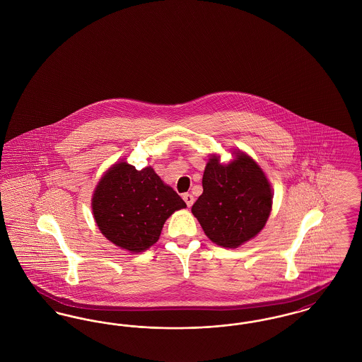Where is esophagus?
Here are the masks:
<instances>
[{"label":"esophagus","mask_w":362,"mask_h":362,"mask_svg":"<svg viewBox=\"0 0 362 362\" xmlns=\"http://www.w3.org/2000/svg\"><path fill=\"white\" fill-rule=\"evenodd\" d=\"M182 199L185 200V203H187V206H188V207H192V204H193L194 199H193V196H192L190 193H184V194H182Z\"/></svg>","instance_id":"34e87169"}]
</instances>
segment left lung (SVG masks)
Segmentation results:
<instances>
[{"label":"left lung","mask_w":362,"mask_h":362,"mask_svg":"<svg viewBox=\"0 0 362 362\" xmlns=\"http://www.w3.org/2000/svg\"><path fill=\"white\" fill-rule=\"evenodd\" d=\"M272 207L266 174L245 153L228 165L212 156L203 174V193L192 206L209 240L223 247H237L264 228Z\"/></svg>","instance_id":"left-lung-1"}]
</instances>
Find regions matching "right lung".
Returning <instances> with one entry per match:
<instances>
[{
    "mask_svg": "<svg viewBox=\"0 0 362 362\" xmlns=\"http://www.w3.org/2000/svg\"><path fill=\"white\" fill-rule=\"evenodd\" d=\"M185 202L153 168L136 170L119 162L100 178L93 197V214L102 234L134 253L153 245L166 219Z\"/></svg>",
    "mask_w": 362,
    "mask_h": 362,
    "instance_id": "add662e5",
    "label": "right lung"
}]
</instances>
